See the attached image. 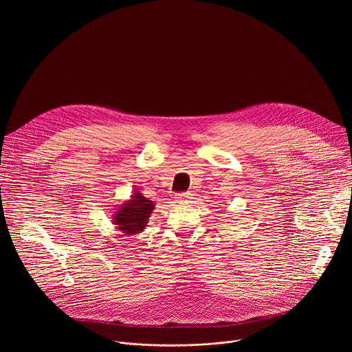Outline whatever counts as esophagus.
<instances>
[{
  "label": "esophagus",
  "mask_w": 352,
  "mask_h": 352,
  "mask_svg": "<svg viewBox=\"0 0 352 352\" xmlns=\"http://www.w3.org/2000/svg\"><path fill=\"white\" fill-rule=\"evenodd\" d=\"M174 199H175V202L177 204H188L189 200H190V193L189 192H181V193H177L175 196H174Z\"/></svg>",
  "instance_id": "esophagus-1"
}]
</instances>
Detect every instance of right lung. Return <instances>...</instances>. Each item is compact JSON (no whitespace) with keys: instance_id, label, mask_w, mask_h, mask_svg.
I'll list each match as a JSON object with an SVG mask.
<instances>
[{"instance_id":"1","label":"right lung","mask_w":352,"mask_h":352,"mask_svg":"<svg viewBox=\"0 0 352 352\" xmlns=\"http://www.w3.org/2000/svg\"><path fill=\"white\" fill-rule=\"evenodd\" d=\"M153 210L155 204L152 200L144 197L139 189H135L131 197L120 205L117 212H114L113 224H116L117 230L125 235H136L146 228Z\"/></svg>"}]
</instances>
